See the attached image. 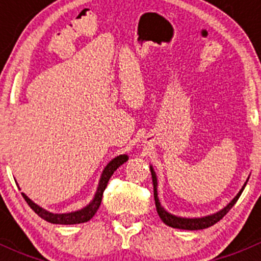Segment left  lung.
<instances>
[{
  "mask_svg": "<svg viewBox=\"0 0 261 261\" xmlns=\"http://www.w3.org/2000/svg\"><path fill=\"white\" fill-rule=\"evenodd\" d=\"M150 172H151L152 186H154V199H155V206H156L158 215H159V217L162 218V221L165 223V225L170 226V227L173 228H180V230H191V231L203 230V228L210 227V226L215 225L216 222L222 220L223 216L232 208L233 204H235L236 202H238V199L240 198L241 193H243L245 186H246L247 183V180L245 181V184L243 186V188H241V191L238 193V196H236L235 198H233L232 201L225 207V208L221 210L220 212L213 213V215L206 216V217H201V218H184V217H177V216L174 215H170L169 212H167L164 208H163L162 204H160L159 202V198H158V188H156L158 180H156V175H155V172L154 169H152V167H150Z\"/></svg>",
  "mask_w": 261,
  "mask_h": 261,
  "instance_id": "left-lung-1",
  "label": "left lung"
}]
</instances>
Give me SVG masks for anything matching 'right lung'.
I'll use <instances>...</instances> for the list:
<instances>
[{
	"label": "right lung",
	"instance_id": "obj_1",
	"mask_svg": "<svg viewBox=\"0 0 261 261\" xmlns=\"http://www.w3.org/2000/svg\"><path fill=\"white\" fill-rule=\"evenodd\" d=\"M127 155H118V156H116L115 159H112L111 162L106 165V168H105L103 172H102L101 179H99L98 183V188H97L96 194H94L93 201H92L88 206L80 210V211H74L70 213H51L49 211H45V210L41 208V207H39L36 203H34L26 194H22V197L25 198L26 203L31 207V210H33L36 215L40 216L41 218H44V220L48 221L50 223H57V225H75V223L87 222V221H89L94 215H96L97 210L101 206L102 196H103V192L105 189H106L107 183H109L111 175L114 174V172L120 167V165H122L123 163L127 162Z\"/></svg>",
	"mask_w": 261,
	"mask_h": 261
}]
</instances>
